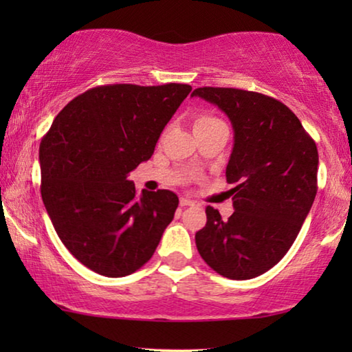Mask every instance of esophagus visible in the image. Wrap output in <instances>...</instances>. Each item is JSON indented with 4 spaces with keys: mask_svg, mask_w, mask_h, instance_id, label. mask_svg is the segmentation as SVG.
Returning a JSON list of instances; mask_svg holds the SVG:
<instances>
[{
    "mask_svg": "<svg viewBox=\"0 0 352 352\" xmlns=\"http://www.w3.org/2000/svg\"><path fill=\"white\" fill-rule=\"evenodd\" d=\"M179 205L182 206V208H186V206H194V205H197V201L187 199V197H182V199L179 200Z\"/></svg>",
    "mask_w": 352,
    "mask_h": 352,
    "instance_id": "34e87169",
    "label": "esophagus"
}]
</instances>
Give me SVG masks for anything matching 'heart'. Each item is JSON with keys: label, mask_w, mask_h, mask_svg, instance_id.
<instances>
[{"label": "heart", "mask_w": 352, "mask_h": 352, "mask_svg": "<svg viewBox=\"0 0 352 352\" xmlns=\"http://www.w3.org/2000/svg\"><path fill=\"white\" fill-rule=\"evenodd\" d=\"M223 123L219 118L213 117V115H200V117L195 118L194 123V129L197 128H205V126H211V124H219Z\"/></svg>", "instance_id": "b5f03b06"}]
</instances>
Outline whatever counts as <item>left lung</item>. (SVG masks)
Here are the masks:
<instances>
[{
	"label": "left lung",
	"mask_w": 352,
	"mask_h": 352,
	"mask_svg": "<svg viewBox=\"0 0 352 352\" xmlns=\"http://www.w3.org/2000/svg\"><path fill=\"white\" fill-rule=\"evenodd\" d=\"M234 128L226 177L234 184L228 219L206 206L195 234L200 256L219 276L247 280L264 274L295 242L317 194V146L280 100L237 88H197Z\"/></svg>",
	"instance_id": "1"
}]
</instances>
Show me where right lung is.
<instances>
[{
	"mask_svg": "<svg viewBox=\"0 0 352 352\" xmlns=\"http://www.w3.org/2000/svg\"><path fill=\"white\" fill-rule=\"evenodd\" d=\"M190 91L181 83L96 86L72 99L41 139L43 204L62 243L91 271L136 272L175 218V192L138 194L128 175L152 157Z\"/></svg>",
	"mask_w": 352,
	"mask_h": 352,
	"instance_id": "right-lung-1",
	"label": "right lung"
}]
</instances>
